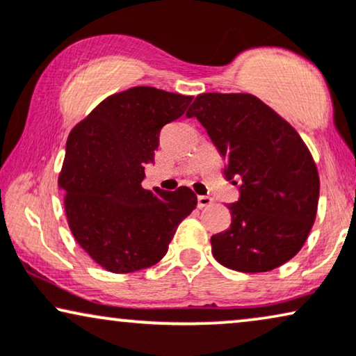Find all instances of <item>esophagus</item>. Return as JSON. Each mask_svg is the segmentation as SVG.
<instances>
[{
    "instance_id": "34e87169",
    "label": "esophagus",
    "mask_w": 356,
    "mask_h": 356,
    "mask_svg": "<svg viewBox=\"0 0 356 356\" xmlns=\"http://www.w3.org/2000/svg\"><path fill=\"white\" fill-rule=\"evenodd\" d=\"M198 200V208H205V207H210L213 203V198L208 197V195H198L197 197Z\"/></svg>"
}]
</instances>
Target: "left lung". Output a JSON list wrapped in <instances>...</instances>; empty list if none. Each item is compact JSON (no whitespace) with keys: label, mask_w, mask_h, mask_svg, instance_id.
Here are the masks:
<instances>
[{"label":"left lung","mask_w":356,"mask_h":356,"mask_svg":"<svg viewBox=\"0 0 356 356\" xmlns=\"http://www.w3.org/2000/svg\"><path fill=\"white\" fill-rule=\"evenodd\" d=\"M195 117L225 158L239 188L229 229L211 236L221 265L268 272L300 252L316 220L319 174L309 149L286 120L252 94H200Z\"/></svg>","instance_id":"obj_1"}]
</instances>
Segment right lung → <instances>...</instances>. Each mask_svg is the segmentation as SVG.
Segmentation results:
<instances>
[{"label":"right lung","instance_id":"right-lung-1","mask_svg":"<svg viewBox=\"0 0 356 356\" xmlns=\"http://www.w3.org/2000/svg\"><path fill=\"white\" fill-rule=\"evenodd\" d=\"M192 97L138 86L107 97L71 130L58 186L71 233L89 257L113 273L158 264L175 229L197 207L188 187H141L159 134Z\"/></svg>","mask_w":356,"mask_h":356}]
</instances>
